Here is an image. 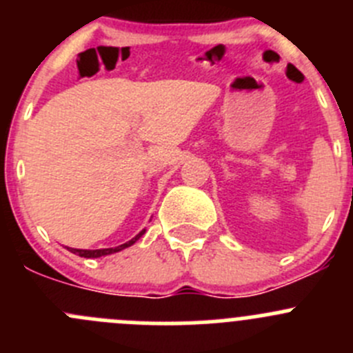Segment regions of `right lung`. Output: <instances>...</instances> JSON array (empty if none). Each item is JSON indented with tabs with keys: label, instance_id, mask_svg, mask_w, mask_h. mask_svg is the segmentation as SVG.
<instances>
[{
	"label": "right lung",
	"instance_id": "add662e5",
	"mask_svg": "<svg viewBox=\"0 0 353 353\" xmlns=\"http://www.w3.org/2000/svg\"><path fill=\"white\" fill-rule=\"evenodd\" d=\"M145 230H147V229H143L140 234H137V236H134L131 241H128V243H124L121 245H116V248H105V249H73V248H68V251L74 252V254L81 256V258H101V256L114 254V252H119V251H123V249L133 245L138 239H140L141 236H143Z\"/></svg>",
	"mask_w": 353,
	"mask_h": 353
}]
</instances>
